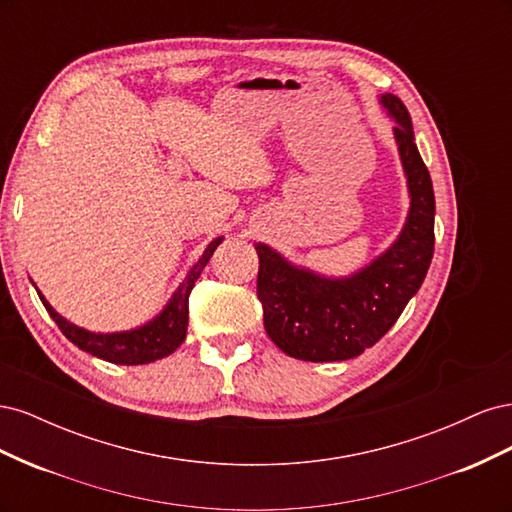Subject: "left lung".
Here are the masks:
<instances>
[{
  "label": "left lung",
  "mask_w": 512,
  "mask_h": 512,
  "mask_svg": "<svg viewBox=\"0 0 512 512\" xmlns=\"http://www.w3.org/2000/svg\"><path fill=\"white\" fill-rule=\"evenodd\" d=\"M380 104L395 121L393 136L410 196L406 224L391 247L359 271L331 277L292 265L271 245L256 243V292L265 331L292 359L346 361L374 346L421 288L431 265L436 198L429 170L416 149L404 102L382 94Z\"/></svg>",
  "instance_id": "8db88e82"
}]
</instances>
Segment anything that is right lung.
Instances as JSON below:
<instances>
[{
	"mask_svg": "<svg viewBox=\"0 0 512 512\" xmlns=\"http://www.w3.org/2000/svg\"><path fill=\"white\" fill-rule=\"evenodd\" d=\"M224 241V237L213 239L203 256L198 258L196 265L183 277V282L173 292V297L162 307V312L151 318L149 322L141 324V327L130 331H117V333H94L83 327H76L70 320H66L61 314H57L53 305L42 297L38 290V297L46 312L55 320L57 327L61 329L74 346L81 350L98 356L102 361L115 363V365H145L158 359H164L170 352H175L188 333V299L190 292L196 284V280L207 267L209 258L213 256L215 247ZM36 286V284H34Z\"/></svg>",
	"mask_w": 512,
	"mask_h": 512,
	"instance_id": "obj_1",
	"label": "right lung"
}]
</instances>
